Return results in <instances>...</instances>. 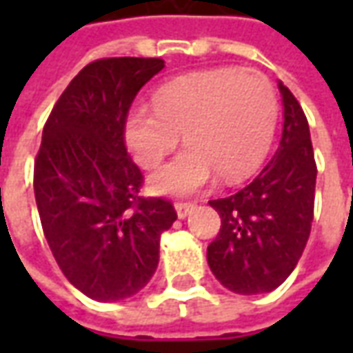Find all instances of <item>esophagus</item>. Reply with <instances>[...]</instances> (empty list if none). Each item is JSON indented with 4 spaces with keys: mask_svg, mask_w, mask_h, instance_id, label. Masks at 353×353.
I'll return each mask as SVG.
<instances>
[{
    "mask_svg": "<svg viewBox=\"0 0 353 353\" xmlns=\"http://www.w3.org/2000/svg\"><path fill=\"white\" fill-rule=\"evenodd\" d=\"M192 210H194L192 202H176V212L179 219H185L187 215H191Z\"/></svg>",
    "mask_w": 353,
    "mask_h": 353,
    "instance_id": "obj_1",
    "label": "esophagus"
}]
</instances>
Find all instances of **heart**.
Instances as JSON below:
<instances>
[{"label":"heart","instance_id":"heart-1","mask_svg":"<svg viewBox=\"0 0 353 353\" xmlns=\"http://www.w3.org/2000/svg\"><path fill=\"white\" fill-rule=\"evenodd\" d=\"M278 100L270 79L257 70L217 68L164 83L126 117L124 138L143 168H157L183 136L174 161L151 176L161 194H189L214 172L234 183L259 166L272 141Z\"/></svg>","mask_w":353,"mask_h":353}]
</instances>
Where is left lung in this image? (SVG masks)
I'll return each mask as SVG.
<instances>
[{"label": "left lung", "mask_w": 353, "mask_h": 353, "mask_svg": "<svg viewBox=\"0 0 353 353\" xmlns=\"http://www.w3.org/2000/svg\"><path fill=\"white\" fill-rule=\"evenodd\" d=\"M283 132L280 147L252 183L210 200L221 229L208 245V265L223 285L240 295L281 285L303 255L312 219L318 166L301 103L280 83Z\"/></svg>", "instance_id": "left-lung-1"}]
</instances>
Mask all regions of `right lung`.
<instances>
[{
  "mask_svg": "<svg viewBox=\"0 0 353 353\" xmlns=\"http://www.w3.org/2000/svg\"><path fill=\"white\" fill-rule=\"evenodd\" d=\"M162 58H100L81 70L43 128L34 191L43 232L60 270L81 293L111 303L138 293L159 265V240L174 204L141 196L143 174L124 124Z\"/></svg>",
  "mask_w": 353,
  "mask_h": 353,
  "instance_id": "add662e5",
  "label": "right lung"
}]
</instances>
